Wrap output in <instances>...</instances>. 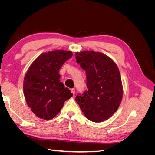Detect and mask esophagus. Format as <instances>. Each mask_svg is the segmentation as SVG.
I'll list each match as a JSON object with an SVG mask.
<instances>
[{"label": "esophagus", "instance_id": "esophagus-1", "mask_svg": "<svg viewBox=\"0 0 155 155\" xmlns=\"http://www.w3.org/2000/svg\"><path fill=\"white\" fill-rule=\"evenodd\" d=\"M71 92H72V93L73 94H74L76 93V90H75V88H72L71 89Z\"/></svg>", "mask_w": 155, "mask_h": 155}]
</instances>
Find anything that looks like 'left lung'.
Returning <instances> with one entry per match:
<instances>
[{
  "label": "left lung",
  "mask_w": 155,
  "mask_h": 155,
  "mask_svg": "<svg viewBox=\"0 0 155 155\" xmlns=\"http://www.w3.org/2000/svg\"><path fill=\"white\" fill-rule=\"evenodd\" d=\"M76 62L85 70L87 90L76 97L86 118L102 122L118 109L123 96L119 69L109 57L94 51L76 53Z\"/></svg>",
  "instance_id": "left-lung-1"
}]
</instances>
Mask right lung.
I'll use <instances>...</instances> for the list:
<instances>
[{
  "mask_svg": "<svg viewBox=\"0 0 155 155\" xmlns=\"http://www.w3.org/2000/svg\"><path fill=\"white\" fill-rule=\"evenodd\" d=\"M72 51L54 50L40 55L28 70L23 84L27 104L31 111L44 120H51L60 112L64 102L72 96L60 81L59 70Z\"/></svg>",
  "mask_w": 155,
  "mask_h": 155,
  "instance_id": "obj_1",
  "label": "right lung"
}]
</instances>
